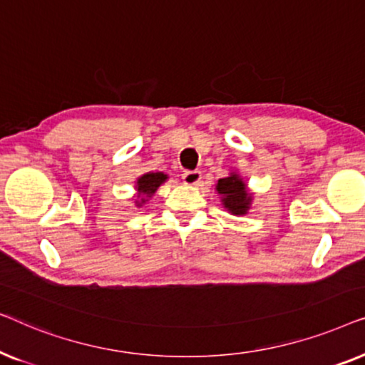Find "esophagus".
I'll return each mask as SVG.
<instances>
[{
  "label": "esophagus",
  "instance_id": "1",
  "mask_svg": "<svg viewBox=\"0 0 365 365\" xmlns=\"http://www.w3.org/2000/svg\"><path fill=\"white\" fill-rule=\"evenodd\" d=\"M201 171H186L182 174V181L184 184H187V186H197V184H201Z\"/></svg>",
  "mask_w": 365,
  "mask_h": 365
}]
</instances>
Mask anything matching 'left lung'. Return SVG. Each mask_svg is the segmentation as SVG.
Listing matches in <instances>:
<instances>
[{"label":"left lung","mask_w":365,"mask_h":365,"mask_svg":"<svg viewBox=\"0 0 365 365\" xmlns=\"http://www.w3.org/2000/svg\"><path fill=\"white\" fill-rule=\"evenodd\" d=\"M216 192L221 197L222 207L232 216H246L251 211L254 196L239 173L232 171L229 176L219 179Z\"/></svg>","instance_id":"obj_1"}]
</instances>
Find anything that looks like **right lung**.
Listing matches in <instances>:
<instances>
[{
	"mask_svg": "<svg viewBox=\"0 0 365 365\" xmlns=\"http://www.w3.org/2000/svg\"><path fill=\"white\" fill-rule=\"evenodd\" d=\"M168 179V174L164 173H146L143 176H139L134 181V189H136L134 204H136V207H141L143 204H146L153 197V194L158 191V187L166 182Z\"/></svg>",
	"mask_w": 365,
	"mask_h": 365,
	"instance_id": "obj_1",
	"label": "right lung"
}]
</instances>
